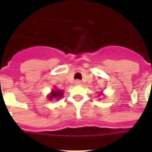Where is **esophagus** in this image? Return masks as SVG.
I'll return each mask as SVG.
<instances>
[{"mask_svg":"<svg viewBox=\"0 0 152 152\" xmlns=\"http://www.w3.org/2000/svg\"><path fill=\"white\" fill-rule=\"evenodd\" d=\"M75 84H76V85H81V84H82V82H81V80H76V81H75Z\"/></svg>","mask_w":152,"mask_h":152,"instance_id":"obj_1","label":"esophagus"}]
</instances>
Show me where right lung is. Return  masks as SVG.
I'll return each mask as SVG.
<instances>
[{
  "label": "right lung",
  "mask_w": 152,
  "mask_h": 152,
  "mask_svg": "<svg viewBox=\"0 0 152 152\" xmlns=\"http://www.w3.org/2000/svg\"><path fill=\"white\" fill-rule=\"evenodd\" d=\"M63 95V90H60V89H53L51 91L50 94L48 95V99H50V100H53V99H57V100H58L60 99Z\"/></svg>",
  "instance_id": "add662e5"
}]
</instances>
